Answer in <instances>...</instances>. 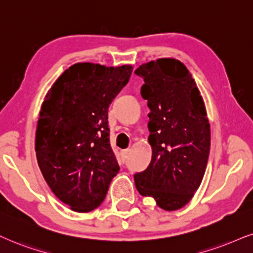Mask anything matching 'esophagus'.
<instances>
[{"label":"esophagus","instance_id":"esophagus-1","mask_svg":"<svg viewBox=\"0 0 253 253\" xmlns=\"http://www.w3.org/2000/svg\"><path fill=\"white\" fill-rule=\"evenodd\" d=\"M129 149H126V150H122L121 151V155H122V158H123V160H126V158L127 157V155H129Z\"/></svg>","mask_w":253,"mask_h":253}]
</instances>
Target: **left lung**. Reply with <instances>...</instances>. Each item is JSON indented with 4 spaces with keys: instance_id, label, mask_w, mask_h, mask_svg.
<instances>
[{
    "instance_id": "8db88e82",
    "label": "left lung",
    "mask_w": 253,
    "mask_h": 253,
    "mask_svg": "<svg viewBox=\"0 0 253 253\" xmlns=\"http://www.w3.org/2000/svg\"><path fill=\"white\" fill-rule=\"evenodd\" d=\"M141 93L150 109L149 167L136 173V188L165 211L185 207L201 185L209 154L210 123L204 99L188 68L176 58L143 63Z\"/></svg>"
}]
</instances>
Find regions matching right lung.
I'll return each mask as SVG.
<instances>
[{
    "instance_id": "add662e5",
    "label": "right lung",
    "mask_w": 253,
    "mask_h": 253,
    "mask_svg": "<svg viewBox=\"0 0 253 253\" xmlns=\"http://www.w3.org/2000/svg\"><path fill=\"white\" fill-rule=\"evenodd\" d=\"M132 65H71L55 81L41 105L35 150L54 195L76 212L104 201L120 171L110 146L108 109L129 82Z\"/></svg>"
}]
</instances>
